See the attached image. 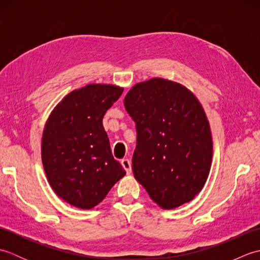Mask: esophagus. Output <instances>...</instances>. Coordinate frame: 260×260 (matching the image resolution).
Wrapping results in <instances>:
<instances>
[{
	"label": "esophagus",
	"mask_w": 260,
	"mask_h": 260,
	"mask_svg": "<svg viewBox=\"0 0 260 260\" xmlns=\"http://www.w3.org/2000/svg\"><path fill=\"white\" fill-rule=\"evenodd\" d=\"M120 163H121V165H123V168L125 169L126 173L131 174V172H132V163H131L129 159L128 158H123L120 161Z\"/></svg>",
	"instance_id": "34e87169"
}]
</instances>
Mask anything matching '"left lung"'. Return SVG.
Returning <instances> with one entry per match:
<instances>
[{
	"label": "left lung",
	"mask_w": 260,
	"mask_h": 260,
	"mask_svg": "<svg viewBox=\"0 0 260 260\" xmlns=\"http://www.w3.org/2000/svg\"><path fill=\"white\" fill-rule=\"evenodd\" d=\"M124 105L136 124L135 179L162 209L192 201L206 184L213 154L201 103L185 86L155 77L132 87Z\"/></svg>",
	"instance_id": "8db88e82"
}]
</instances>
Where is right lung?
<instances>
[{
  "label": "right lung",
  "mask_w": 260,
  "mask_h": 260,
  "mask_svg": "<svg viewBox=\"0 0 260 260\" xmlns=\"http://www.w3.org/2000/svg\"><path fill=\"white\" fill-rule=\"evenodd\" d=\"M123 91L110 84L86 85L49 115L41 139L43 169L54 193L70 206L92 209L126 174L103 126L105 113Z\"/></svg>",
  "instance_id": "1"
}]
</instances>
